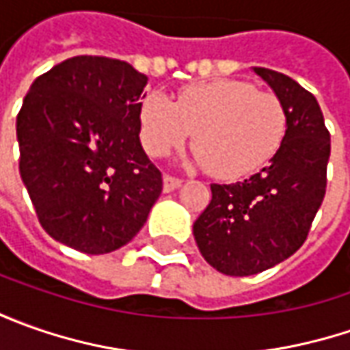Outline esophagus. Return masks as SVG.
<instances>
[{
	"label": "esophagus",
	"instance_id": "esophagus-1",
	"mask_svg": "<svg viewBox=\"0 0 350 350\" xmlns=\"http://www.w3.org/2000/svg\"><path fill=\"white\" fill-rule=\"evenodd\" d=\"M181 179H177V177H171V175H165L163 177V191L165 193H171V191H175V189H179L181 187Z\"/></svg>",
	"mask_w": 350,
	"mask_h": 350
}]
</instances>
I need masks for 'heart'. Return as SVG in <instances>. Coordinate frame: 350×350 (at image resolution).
I'll return each mask as SVG.
<instances>
[{
    "label": "heart",
    "instance_id": "obj_1",
    "mask_svg": "<svg viewBox=\"0 0 350 350\" xmlns=\"http://www.w3.org/2000/svg\"><path fill=\"white\" fill-rule=\"evenodd\" d=\"M146 154L163 157L195 132V161L220 179H239L265 167L280 150L288 116L271 91L249 81L216 79L179 91L175 103L148 93L138 111Z\"/></svg>",
    "mask_w": 350,
    "mask_h": 350
}]
</instances>
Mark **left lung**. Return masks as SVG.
<instances>
[{"label": "left lung", "mask_w": 350, "mask_h": 350, "mask_svg": "<svg viewBox=\"0 0 350 350\" xmlns=\"http://www.w3.org/2000/svg\"><path fill=\"white\" fill-rule=\"evenodd\" d=\"M282 101L286 136L267 167L234 185H210L212 200L193 226L210 267L249 276L294 255L308 237L327 187L331 140L316 97L292 77L253 68Z\"/></svg>", "instance_id": "obj_1"}]
</instances>
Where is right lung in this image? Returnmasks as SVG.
Instances as JSON below:
<instances>
[{"label":"right lung","instance_id":"obj_1","mask_svg":"<svg viewBox=\"0 0 350 350\" xmlns=\"http://www.w3.org/2000/svg\"><path fill=\"white\" fill-rule=\"evenodd\" d=\"M146 83L128 62L74 56L23 99L21 179L46 234L75 251L126 245L161 195V173L140 144Z\"/></svg>","mask_w":350,"mask_h":350}]
</instances>
